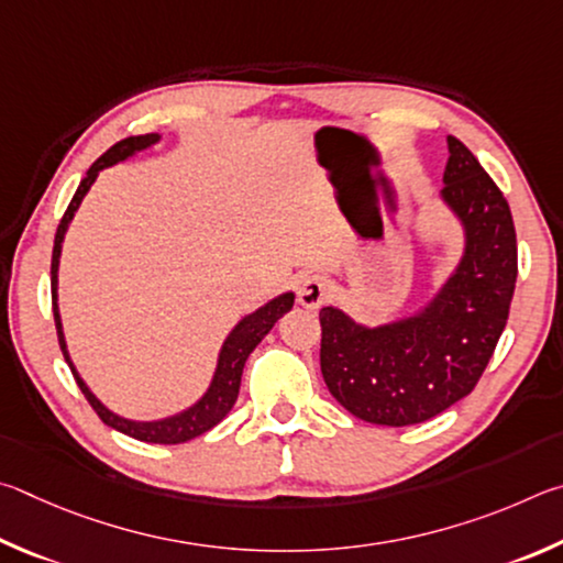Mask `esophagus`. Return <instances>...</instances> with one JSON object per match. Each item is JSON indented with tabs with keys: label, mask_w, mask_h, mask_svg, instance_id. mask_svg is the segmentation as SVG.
Returning <instances> with one entry per match:
<instances>
[{
	"label": "esophagus",
	"mask_w": 563,
	"mask_h": 563,
	"mask_svg": "<svg viewBox=\"0 0 563 563\" xmlns=\"http://www.w3.org/2000/svg\"><path fill=\"white\" fill-rule=\"evenodd\" d=\"M329 294H331V282L327 279V276L309 274V276H303V279H301L297 297H299L301 307L319 309L321 303L329 299Z\"/></svg>",
	"instance_id": "1"
}]
</instances>
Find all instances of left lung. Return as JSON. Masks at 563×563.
Returning a JSON list of instances; mask_svg holds the SVG:
<instances>
[{"label": "left lung", "instance_id": "obj_1", "mask_svg": "<svg viewBox=\"0 0 563 563\" xmlns=\"http://www.w3.org/2000/svg\"><path fill=\"white\" fill-rule=\"evenodd\" d=\"M445 202L465 230V254L412 317L363 327L323 307L321 373L351 416L416 426L470 396L507 327L517 284V232L509 205L465 143L448 135Z\"/></svg>", "mask_w": 563, "mask_h": 563}]
</instances>
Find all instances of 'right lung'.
<instances>
[{
    "mask_svg": "<svg viewBox=\"0 0 563 563\" xmlns=\"http://www.w3.org/2000/svg\"><path fill=\"white\" fill-rule=\"evenodd\" d=\"M161 141V135L157 133H145V135H131L125 137V141L115 143L113 147H108V151L98 157V161L88 167L86 177L78 185V190L74 195V200L68 202L66 212L62 217V222H58V230L54 236V254H52V303H54V321H56V333H58V346L64 351V358L68 363V368H71L74 378L78 383V388L86 396V400L91 402V408L96 410V416L101 418L106 426H111L113 430L123 432L128 438H135L141 442H155V445H180V442L192 440L197 435H202V432L212 430L217 422H220L227 412L232 410L236 396H240V383H242V371H244V363L250 358V353L256 349V343H260L266 333L272 331V327L276 321H279L284 313H287L294 307V294H279V297L272 299L269 303H264V307L256 309L250 317H244L236 327L230 331V336L224 339L222 349H220V358H217V368H214V376L210 388L205 390V396L190 406L183 412H177V416L170 418H163V420H128L115 416L113 410H108L101 400H98L91 388L86 386L84 378L78 376L76 366L71 363V356H68L66 351V339H64V327H62V313H58V260H62V244H64V234L68 230V224H71L74 214L78 210V205L86 197V192L91 190L93 180L98 177V173L103 170L108 165H115L125 161V157L135 155L137 151H145V147L155 145Z\"/></svg>",
    "mask_w": 563,
    "mask_h": 563,
    "instance_id": "obj_1",
    "label": "right lung"
}]
</instances>
